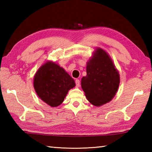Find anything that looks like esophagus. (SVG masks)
Wrapping results in <instances>:
<instances>
[{"label": "esophagus", "instance_id": "1", "mask_svg": "<svg viewBox=\"0 0 152 152\" xmlns=\"http://www.w3.org/2000/svg\"><path fill=\"white\" fill-rule=\"evenodd\" d=\"M75 82H76V87H79L80 86V80H79L78 79H76Z\"/></svg>", "mask_w": 152, "mask_h": 152}]
</instances>
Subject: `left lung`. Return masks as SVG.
I'll return each mask as SVG.
<instances>
[{
    "mask_svg": "<svg viewBox=\"0 0 152 152\" xmlns=\"http://www.w3.org/2000/svg\"><path fill=\"white\" fill-rule=\"evenodd\" d=\"M119 74L109 54L97 48L86 64V76L82 77L81 86L88 101L100 107L110 102L119 86Z\"/></svg>",
    "mask_w": 152,
    "mask_h": 152,
    "instance_id": "left-lung-1",
    "label": "left lung"
}]
</instances>
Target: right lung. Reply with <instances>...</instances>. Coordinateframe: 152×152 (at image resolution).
<instances>
[{"instance_id":"1","label":"right lung","mask_w":152,"mask_h":152,"mask_svg":"<svg viewBox=\"0 0 152 152\" xmlns=\"http://www.w3.org/2000/svg\"><path fill=\"white\" fill-rule=\"evenodd\" d=\"M76 84L63 68L51 61L40 67L33 80L36 93L43 102L55 107L62 103L68 91Z\"/></svg>"}]
</instances>
